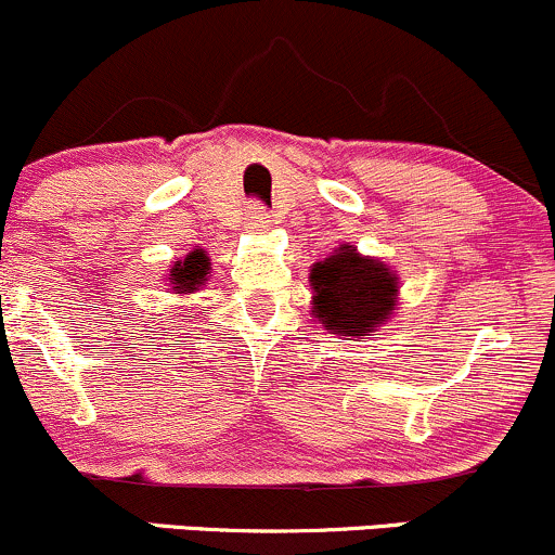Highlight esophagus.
<instances>
[{
  "label": "esophagus",
  "instance_id": "esophagus-1",
  "mask_svg": "<svg viewBox=\"0 0 555 555\" xmlns=\"http://www.w3.org/2000/svg\"><path fill=\"white\" fill-rule=\"evenodd\" d=\"M270 224H272V219L264 208H261L259 204L248 206V219H246L248 232H264V230H270Z\"/></svg>",
  "mask_w": 555,
  "mask_h": 555
}]
</instances>
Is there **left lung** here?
Returning a JSON list of instances; mask_svg holds the SVG:
<instances>
[{
    "instance_id": "left-lung-1",
    "label": "left lung",
    "mask_w": 555,
    "mask_h": 555,
    "mask_svg": "<svg viewBox=\"0 0 555 555\" xmlns=\"http://www.w3.org/2000/svg\"><path fill=\"white\" fill-rule=\"evenodd\" d=\"M312 318L327 333L349 341L371 336L386 325L399 301V275L375 256H362L357 246L341 243L327 259L309 270Z\"/></svg>"
}]
</instances>
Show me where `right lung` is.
<instances>
[{
    "mask_svg": "<svg viewBox=\"0 0 555 555\" xmlns=\"http://www.w3.org/2000/svg\"><path fill=\"white\" fill-rule=\"evenodd\" d=\"M211 278V259L204 248H193L184 259H177L171 270L166 272V283H169V294L190 296L206 285Z\"/></svg>",
    "mask_w": 555,
    "mask_h": 555,
    "instance_id": "right-lung-1",
    "label": "right lung"
}]
</instances>
